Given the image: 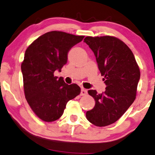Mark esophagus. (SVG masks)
<instances>
[{"instance_id": "obj_1", "label": "esophagus", "mask_w": 155, "mask_h": 155, "mask_svg": "<svg viewBox=\"0 0 155 155\" xmlns=\"http://www.w3.org/2000/svg\"><path fill=\"white\" fill-rule=\"evenodd\" d=\"M87 90H86L84 88H81V93H80L81 96H85V95H87Z\"/></svg>"}]
</instances>
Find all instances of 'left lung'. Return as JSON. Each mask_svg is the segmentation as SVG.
<instances>
[{
	"label": "left lung",
	"mask_w": 155,
	"mask_h": 155,
	"mask_svg": "<svg viewBox=\"0 0 155 155\" xmlns=\"http://www.w3.org/2000/svg\"><path fill=\"white\" fill-rule=\"evenodd\" d=\"M84 41L94 52L106 84L102 94L88 91L96 104L87 111L86 117L93 125L104 127L118 120L134 101L139 67L130 48L118 38L87 37Z\"/></svg>",
	"instance_id": "left-lung-1"
}]
</instances>
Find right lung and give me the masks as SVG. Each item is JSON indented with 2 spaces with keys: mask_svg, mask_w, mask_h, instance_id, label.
I'll return each mask as SVG.
<instances>
[{
  "mask_svg": "<svg viewBox=\"0 0 155 155\" xmlns=\"http://www.w3.org/2000/svg\"><path fill=\"white\" fill-rule=\"evenodd\" d=\"M84 36L51 31L38 37L26 49L21 64L28 103L42 120L53 122L62 116L67 102L80 94L76 84L68 85L54 75L67 62L68 53Z\"/></svg>",
  "mask_w": 155,
  "mask_h": 155,
  "instance_id": "obj_1",
  "label": "right lung"
}]
</instances>
